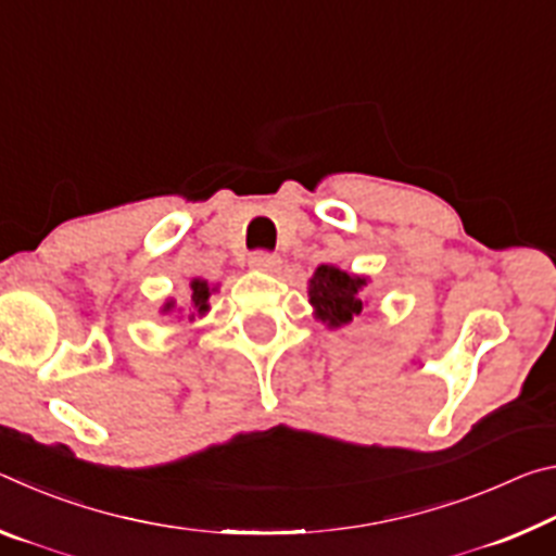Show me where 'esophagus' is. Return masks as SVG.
Listing matches in <instances>:
<instances>
[{
	"instance_id": "esophagus-1",
	"label": "esophagus",
	"mask_w": 556,
	"mask_h": 556,
	"mask_svg": "<svg viewBox=\"0 0 556 556\" xmlns=\"http://www.w3.org/2000/svg\"><path fill=\"white\" fill-rule=\"evenodd\" d=\"M279 257L271 255V252H252L250 255V267L260 271H277L279 269Z\"/></svg>"
}]
</instances>
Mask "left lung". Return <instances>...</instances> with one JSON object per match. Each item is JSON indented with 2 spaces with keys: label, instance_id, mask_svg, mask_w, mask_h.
<instances>
[{
  "label": "left lung",
  "instance_id": "1",
  "mask_svg": "<svg viewBox=\"0 0 556 556\" xmlns=\"http://www.w3.org/2000/svg\"><path fill=\"white\" fill-rule=\"evenodd\" d=\"M365 285H368L365 277L348 275L333 265L318 267L308 279V301H312L316 318H321L328 328L351 324L365 306L361 296Z\"/></svg>",
  "mask_w": 556,
  "mask_h": 556
}]
</instances>
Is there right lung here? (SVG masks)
<instances>
[{
  "label": "right lung",
  "instance_id": "right-lung-1",
  "mask_svg": "<svg viewBox=\"0 0 556 556\" xmlns=\"http://www.w3.org/2000/svg\"><path fill=\"white\" fill-rule=\"evenodd\" d=\"M211 291H215V289H211V285L205 279H193L191 281V314H188V321H193L195 316H203L205 312H208V308H211L208 306ZM162 312L164 314L174 312V301H166Z\"/></svg>",
  "mask_w": 556,
  "mask_h": 556
}]
</instances>
